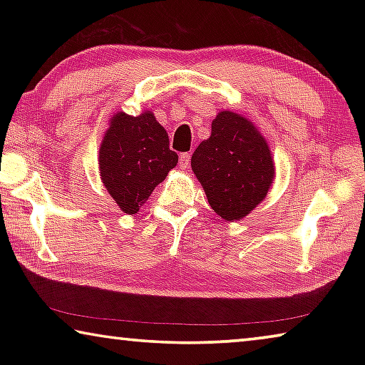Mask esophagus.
I'll return each instance as SVG.
<instances>
[{
    "mask_svg": "<svg viewBox=\"0 0 365 365\" xmlns=\"http://www.w3.org/2000/svg\"><path fill=\"white\" fill-rule=\"evenodd\" d=\"M190 160H191V154L190 153H182L180 154V168L188 169L190 168Z\"/></svg>",
    "mask_w": 365,
    "mask_h": 365,
    "instance_id": "esophagus-1",
    "label": "esophagus"
}]
</instances>
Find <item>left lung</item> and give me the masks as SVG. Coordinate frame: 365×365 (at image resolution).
Returning a JSON list of instances; mask_svg holds the SVG:
<instances>
[{
    "label": "left lung",
    "mask_w": 365,
    "mask_h": 365,
    "mask_svg": "<svg viewBox=\"0 0 365 365\" xmlns=\"http://www.w3.org/2000/svg\"><path fill=\"white\" fill-rule=\"evenodd\" d=\"M211 137L191 156V169L215 214L238 220L261 202L274 178V160L262 135L245 117L224 110Z\"/></svg>",
    "instance_id": "obj_1"
}]
</instances>
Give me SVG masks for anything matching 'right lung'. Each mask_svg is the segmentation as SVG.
Here are the masks:
<instances>
[{"label": "right lung", "instance_id": "right-lung-1", "mask_svg": "<svg viewBox=\"0 0 365 365\" xmlns=\"http://www.w3.org/2000/svg\"><path fill=\"white\" fill-rule=\"evenodd\" d=\"M178 156L154 114H115L100 148L104 187L123 212L137 214L156 185L174 169Z\"/></svg>", "mask_w": 365, "mask_h": 365}]
</instances>
